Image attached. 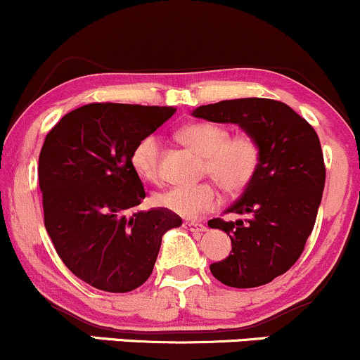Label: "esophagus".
I'll return each instance as SVG.
<instances>
[{
    "label": "esophagus",
    "instance_id": "34e87169",
    "mask_svg": "<svg viewBox=\"0 0 360 360\" xmlns=\"http://www.w3.org/2000/svg\"><path fill=\"white\" fill-rule=\"evenodd\" d=\"M184 228H187L191 231H206V226L195 221H184Z\"/></svg>",
    "mask_w": 360,
    "mask_h": 360
}]
</instances>
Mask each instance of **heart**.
Segmentation results:
<instances>
[{
	"instance_id": "b5f03b06",
	"label": "heart",
	"mask_w": 360,
	"mask_h": 360,
	"mask_svg": "<svg viewBox=\"0 0 360 360\" xmlns=\"http://www.w3.org/2000/svg\"><path fill=\"white\" fill-rule=\"evenodd\" d=\"M180 135L185 144L206 156L204 173L211 175L228 194L245 191L256 179L262 150L252 135H230L226 125L216 122L194 123L185 127ZM160 153L161 141L156 135H148L135 144L130 161L141 179L160 180ZM156 202L184 218H197L218 206L219 192L211 181L180 185L158 194Z\"/></svg>"
}]
</instances>
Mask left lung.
<instances>
[{
    "label": "left lung",
    "mask_w": 360,
    "mask_h": 360,
    "mask_svg": "<svg viewBox=\"0 0 360 360\" xmlns=\"http://www.w3.org/2000/svg\"><path fill=\"white\" fill-rule=\"evenodd\" d=\"M195 118L237 123L257 139L261 166L252 184L226 212L240 219H210L230 235V256L210 266L228 287L254 288L287 273L314 228L326 180L316 130L285 103L245 98L199 106Z\"/></svg>",
    "instance_id": "1"
}]
</instances>
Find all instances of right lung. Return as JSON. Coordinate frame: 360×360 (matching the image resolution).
Returning <instances> with one entry per match:
<instances>
[{
	"label": "right lung",
	"mask_w": 360,
	"mask_h": 360,
	"mask_svg": "<svg viewBox=\"0 0 360 360\" xmlns=\"http://www.w3.org/2000/svg\"><path fill=\"white\" fill-rule=\"evenodd\" d=\"M175 113L172 106L92 103L65 115L39 154L44 226L58 256L91 287L132 292L150 276L169 228L165 207L139 211L144 185L132 150Z\"/></svg>",
	"instance_id": "1"
}]
</instances>
